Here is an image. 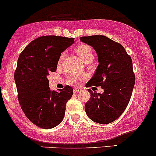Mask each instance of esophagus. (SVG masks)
<instances>
[{"label":"esophagus","instance_id":"esophagus-1","mask_svg":"<svg viewBox=\"0 0 156 156\" xmlns=\"http://www.w3.org/2000/svg\"><path fill=\"white\" fill-rule=\"evenodd\" d=\"M82 89H80V88H75L74 90H73V91H74V93H77V92H80V91H81Z\"/></svg>","mask_w":156,"mask_h":156}]
</instances>
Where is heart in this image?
<instances>
[{
	"label": "heart",
	"mask_w": 156,
	"mask_h": 156,
	"mask_svg": "<svg viewBox=\"0 0 156 156\" xmlns=\"http://www.w3.org/2000/svg\"><path fill=\"white\" fill-rule=\"evenodd\" d=\"M75 52L77 54V55L80 57V58L85 63L87 62H91L94 58V52H93L91 46L88 44H80L75 48ZM64 55H61L60 58L58 59V64L61 63L62 60L63 59ZM84 79L83 75H70L67 78V83L70 84L77 85L82 80Z\"/></svg>",
	"instance_id": "heart-1"
}]
</instances>
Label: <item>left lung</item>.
<instances>
[{"label": "left lung", "instance_id": "obj_1", "mask_svg": "<svg viewBox=\"0 0 156 156\" xmlns=\"http://www.w3.org/2000/svg\"><path fill=\"white\" fill-rule=\"evenodd\" d=\"M80 41L96 51L99 65L87 87L101 86L103 94L93 92L85 105L87 115L100 124L116 120L126 109L135 83L131 58L120 43L103 35L81 37Z\"/></svg>", "mask_w": 156, "mask_h": 156}]
</instances>
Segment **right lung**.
<instances>
[{"instance_id": "1", "label": "right lung", "mask_w": 156, "mask_h": 156, "mask_svg": "<svg viewBox=\"0 0 156 156\" xmlns=\"http://www.w3.org/2000/svg\"><path fill=\"white\" fill-rule=\"evenodd\" d=\"M74 42V38L42 36L31 41L19 55L14 73L18 99L27 118L45 129L60 124L67 101L73 90L70 86L59 91L49 89L47 76L56 71L61 54Z\"/></svg>"}]
</instances>
